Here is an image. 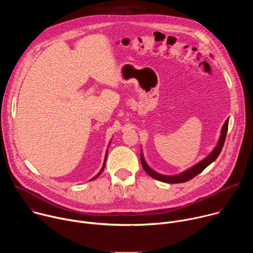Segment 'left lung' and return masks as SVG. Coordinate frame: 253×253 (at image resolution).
<instances>
[{"instance_id":"1","label":"left lung","mask_w":253,"mask_h":253,"mask_svg":"<svg viewBox=\"0 0 253 253\" xmlns=\"http://www.w3.org/2000/svg\"><path fill=\"white\" fill-rule=\"evenodd\" d=\"M227 130H228V119L225 121V123H224V125L221 129V136H220L219 141H218V145L215 147V149L212 151V153L209 156H207L204 160H202L201 162H199L198 164H196L195 166L191 167L190 169L186 170L185 172H183L181 174L175 175V176H165V175H162V174H159V173L153 171L146 164V162H145V160H144L143 155L141 153L140 160H141L142 167L152 178H155V179L159 180V181L166 182V183H183V182H187V181H189L190 179L194 178L196 175H198L200 172H202L209 164H211L216 158L218 157V155L220 154V152L222 150V147L224 145Z\"/></svg>"}]
</instances>
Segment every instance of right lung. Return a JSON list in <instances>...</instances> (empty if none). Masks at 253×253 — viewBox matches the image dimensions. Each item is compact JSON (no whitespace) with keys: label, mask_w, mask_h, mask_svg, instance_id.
Segmentation results:
<instances>
[{"label":"right lung","mask_w":253,"mask_h":253,"mask_svg":"<svg viewBox=\"0 0 253 253\" xmlns=\"http://www.w3.org/2000/svg\"><path fill=\"white\" fill-rule=\"evenodd\" d=\"M107 152H108V151H107ZM107 152H106V156H105V161H104V164H103V167H102V169H101V170H100V172H99V173H98V174L96 175V177H93V178H92L91 180H94L95 178H97V177H98V176H99V175L101 174V172H102V171L104 170V167H105V163H106V158H107Z\"/></svg>","instance_id":"add662e5"}]
</instances>
